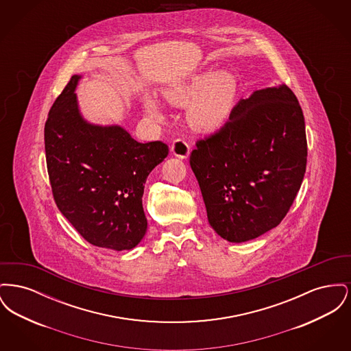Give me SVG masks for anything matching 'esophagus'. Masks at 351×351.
Wrapping results in <instances>:
<instances>
[{
	"label": "esophagus",
	"instance_id": "34e87169",
	"mask_svg": "<svg viewBox=\"0 0 351 351\" xmlns=\"http://www.w3.org/2000/svg\"><path fill=\"white\" fill-rule=\"evenodd\" d=\"M171 151L175 156H178L180 159H186L191 154V147L183 139H175L171 146Z\"/></svg>",
	"mask_w": 351,
	"mask_h": 351
}]
</instances>
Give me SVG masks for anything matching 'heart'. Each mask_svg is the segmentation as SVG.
<instances>
[{"instance_id":"heart-1","label":"heart","mask_w":351,"mask_h":351,"mask_svg":"<svg viewBox=\"0 0 351 351\" xmlns=\"http://www.w3.org/2000/svg\"><path fill=\"white\" fill-rule=\"evenodd\" d=\"M237 96V80L229 72L204 71L163 92L175 105H188L186 118L192 128L204 133L221 129L230 117ZM146 114L160 122L165 114L159 101L147 96L143 101Z\"/></svg>"}]
</instances>
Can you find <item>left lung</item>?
Here are the masks:
<instances>
[{"instance_id": "1", "label": "left lung", "mask_w": 351, "mask_h": 351, "mask_svg": "<svg viewBox=\"0 0 351 351\" xmlns=\"http://www.w3.org/2000/svg\"><path fill=\"white\" fill-rule=\"evenodd\" d=\"M306 154L302 110L287 85L239 100L189 160L215 232L241 243L276 228L300 189Z\"/></svg>"}]
</instances>
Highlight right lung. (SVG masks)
I'll list each match as a JSON object with an SVG mask.
<instances>
[{
	"label": "right lung",
	"instance_id": "add662e5",
	"mask_svg": "<svg viewBox=\"0 0 351 351\" xmlns=\"http://www.w3.org/2000/svg\"><path fill=\"white\" fill-rule=\"evenodd\" d=\"M73 75L51 106L45 149L53 200L89 243L132 250L145 237L142 196L151 171L165 160L163 142H136L119 125H95L80 113Z\"/></svg>",
	"mask_w": 351,
	"mask_h": 351
}]
</instances>
